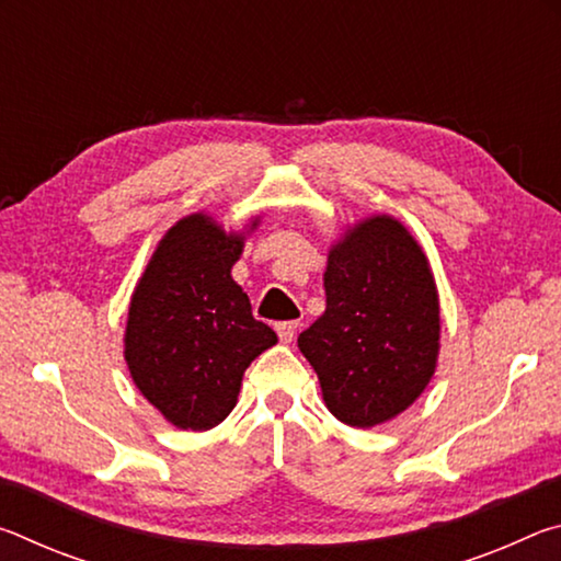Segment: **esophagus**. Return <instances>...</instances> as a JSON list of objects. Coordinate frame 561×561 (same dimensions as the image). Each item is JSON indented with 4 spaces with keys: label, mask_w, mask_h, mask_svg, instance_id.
<instances>
[{
    "label": "esophagus",
    "mask_w": 561,
    "mask_h": 561,
    "mask_svg": "<svg viewBox=\"0 0 561 561\" xmlns=\"http://www.w3.org/2000/svg\"><path fill=\"white\" fill-rule=\"evenodd\" d=\"M297 321H279L277 324V334L279 339L284 341V344H289V341L294 339V334H297Z\"/></svg>",
    "instance_id": "esophagus-1"
}]
</instances>
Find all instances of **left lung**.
Returning <instances> with one entry per match:
<instances>
[{"label":"left lung","mask_w":561,"mask_h":561,"mask_svg":"<svg viewBox=\"0 0 561 561\" xmlns=\"http://www.w3.org/2000/svg\"><path fill=\"white\" fill-rule=\"evenodd\" d=\"M327 311L297 344L341 423L371 428L405 411L438 358L440 309L428 260L405 227L378 215L329 254Z\"/></svg>","instance_id":"left-lung-1"}]
</instances>
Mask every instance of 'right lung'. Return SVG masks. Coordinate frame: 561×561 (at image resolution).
Returning <instances> with one entry per match:
<instances>
[{
	"label": "right lung",
	"instance_id": "obj_1",
	"mask_svg": "<svg viewBox=\"0 0 561 561\" xmlns=\"http://www.w3.org/2000/svg\"><path fill=\"white\" fill-rule=\"evenodd\" d=\"M257 225V222H254ZM242 237L190 215L160 240L130 299L126 360L150 403L183 431L222 423L247 366L277 334L232 279Z\"/></svg>",
	"mask_w": 561,
	"mask_h": 561
}]
</instances>
